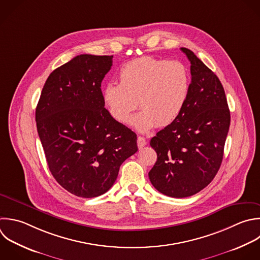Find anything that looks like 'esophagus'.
I'll return each mask as SVG.
<instances>
[{"label": "esophagus", "mask_w": 260, "mask_h": 260, "mask_svg": "<svg viewBox=\"0 0 260 260\" xmlns=\"http://www.w3.org/2000/svg\"><path fill=\"white\" fill-rule=\"evenodd\" d=\"M137 145H138V147H139V148L144 147V146L146 145V140H145V138H144V137L139 136V137L137 138Z\"/></svg>", "instance_id": "1"}]
</instances>
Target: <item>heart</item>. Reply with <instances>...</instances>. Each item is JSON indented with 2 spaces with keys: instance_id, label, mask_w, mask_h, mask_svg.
<instances>
[{
  "instance_id": "heart-1",
  "label": "heart",
  "mask_w": 260,
  "mask_h": 260,
  "mask_svg": "<svg viewBox=\"0 0 260 260\" xmlns=\"http://www.w3.org/2000/svg\"><path fill=\"white\" fill-rule=\"evenodd\" d=\"M119 81L104 86V103L121 124L128 123L138 105L141 110L130 124L140 132L172 124L182 113L190 88L189 70L182 62L148 56L125 63Z\"/></svg>"
}]
</instances>
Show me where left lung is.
<instances>
[{"instance_id":"obj_1","label":"left lung","mask_w":260,"mask_h":260,"mask_svg":"<svg viewBox=\"0 0 260 260\" xmlns=\"http://www.w3.org/2000/svg\"><path fill=\"white\" fill-rule=\"evenodd\" d=\"M181 51L191 64L187 103L180 116L151 138L157 160L148 173L157 191L175 198L194 195L213 180L231 122L217 76L192 51Z\"/></svg>"}]
</instances>
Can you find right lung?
Here are the masks:
<instances>
[{
    "label": "right lung",
    "mask_w": 260,
    "mask_h": 260,
    "mask_svg": "<svg viewBox=\"0 0 260 260\" xmlns=\"http://www.w3.org/2000/svg\"><path fill=\"white\" fill-rule=\"evenodd\" d=\"M112 65L113 56H76L50 74L36 110L49 169L78 197L106 193L138 150L136 134L105 109L101 86Z\"/></svg>",
    "instance_id": "right-lung-1"
}]
</instances>
